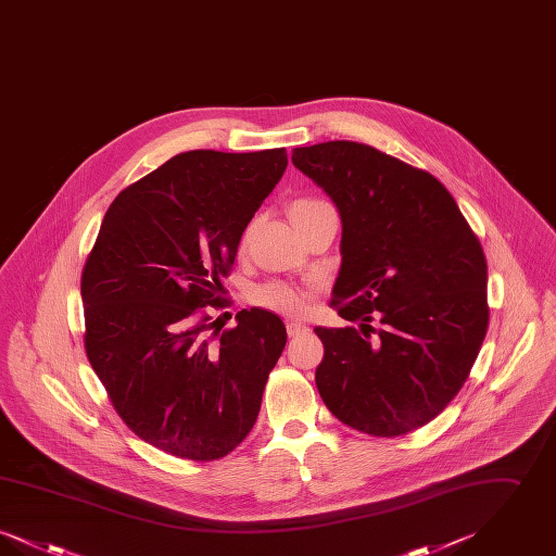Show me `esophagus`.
Here are the masks:
<instances>
[{
    "instance_id": "obj_1",
    "label": "esophagus",
    "mask_w": 556,
    "mask_h": 556,
    "mask_svg": "<svg viewBox=\"0 0 556 556\" xmlns=\"http://www.w3.org/2000/svg\"><path fill=\"white\" fill-rule=\"evenodd\" d=\"M288 333H290L291 338L293 336H300V333H304V331H308V325H304V323H300V320H288Z\"/></svg>"
}]
</instances>
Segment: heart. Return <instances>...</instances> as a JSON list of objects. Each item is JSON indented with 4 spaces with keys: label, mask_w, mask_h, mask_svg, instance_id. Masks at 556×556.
<instances>
[{
    "label": "heart",
    "mask_w": 556,
    "mask_h": 556,
    "mask_svg": "<svg viewBox=\"0 0 556 556\" xmlns=\"http://www.w3.org/2000/svg\"><path fill=\"white\" fill-rule=\"evenodd\" d=\"M323 204L315 198H300L290 206L291 218L302 216L304 212ZM308 291L291 286L288 281H266L252 290V302L263 306L266 311L279 313V315H300L308 308Z\"/></svg>",
    "instance_id": "1"
}]
</instances>
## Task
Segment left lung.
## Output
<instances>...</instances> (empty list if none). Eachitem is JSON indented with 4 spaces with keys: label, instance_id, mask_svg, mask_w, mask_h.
<instances>
[{
    "label": "left lung",
    "instance_id": "left-lung-1",
    "mask_svg": "<svg viewBox=\"0 0 556 556\" xmlns=\"http://www.w3.org/2000/svg\"><path fill=\"white\" fill-rule=\"evenodd\" d=\"M291 162L342 216L331 306L358 327H317L318 394L342 421L396 438L435 419L488 331V263L433 175L356 141L295 148Z\"/></svg>",
    "mask_w": 556,
    "mask_h": 556
}]
</instances>
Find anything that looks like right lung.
I'll list each match as a JSON object with an SVG mask.
<instances>
[{"instance_id": "add662e5", "label": "right lung", "mask_w": 556, "mask_h": 556, "mask_svg": "<svg viewBox=\"0 0 556 556\" xmlns=\"http://www.w3.org/2000/svg\"><path fill=\"white\" fill-rule=\"evenodd\" d=\"M286 166V148L177 154L116 195L87 256V358L132 433L177 458L243 442L288 342L268 311H239L220 331L208 308Z\"/></svg>"}]
</instances>
